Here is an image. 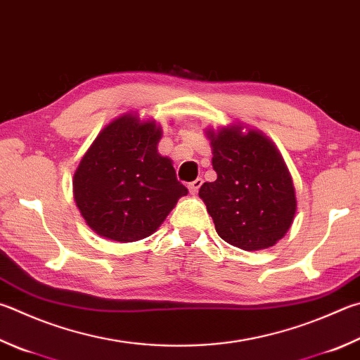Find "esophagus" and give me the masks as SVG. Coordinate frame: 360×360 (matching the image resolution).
<instances>
[{"instance_id": "esophagus-1", "label": "esophagus", "mask_w": 360, "mask_h": 360, "mask_svg": "<svg viewBox=\"0 0 360 360\" xmlns=\"http://www.w3.org/2000/svg\"><path fill=\"white\" fill-rule=\"evenodd\" d=\"M201 184H202V179L201 178H198V179H195V181H192L191 184H188L187 187H188V192H191L192 195H195L198 192V188L201 187Z\"/></svg>"}]
</instances>
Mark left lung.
Returning a JSON list of instances; mask_svg holds the SVG:
<instances>
[{"label": "left lung", "mask_w": 360, "mask_h": 360, "mask_svg": "<svg viewBox=\"0 0 360 360\" xmlns=\"http://www.w3.org/2000/svg\"><path fill=\"white\" fill-rule=\"evenodd\" d=\"M212 146L214 182H205L206 202L215 230L243 250H263L282 239L296 214L291 176L271 140L240 127L207 130Z\"/></svg>", "instance_id": "1"}]
</instances>
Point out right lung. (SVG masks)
<instances>
[{
  "instance_id": "1",
  "label": "right lung",
  "mask_w": 360,
  "mask_h": 360,
  "mask_svg": "<svg viewBox=\"0 0 360 360\" xmlns=\"http://www.w3.org/2000/svg\"><path fill=\"white\" fill-rule=\"evenodd\" d=\"M154 121L124 115L97 135L74 174V197L93 230L117 243L151 236L187 188L158 153Z\"/></svg>"
}]
</instances>
